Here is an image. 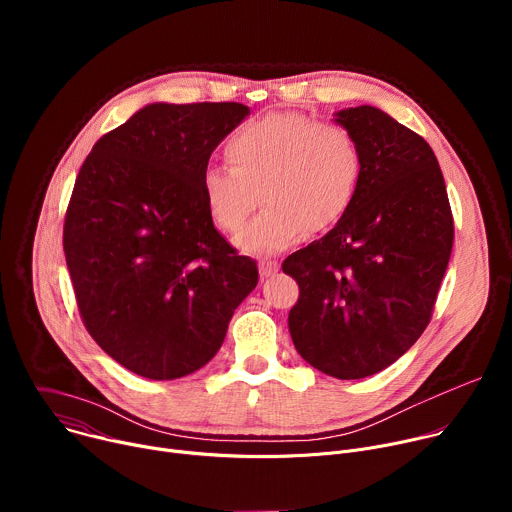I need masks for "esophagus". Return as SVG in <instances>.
<instances>
[{
    "label": "esophagus",
    "mask_w": 512,
    "mask_h": 512,
    "mask_svg": "<svg viewBox=\"0 0 512 512\" xmlns=\"http://www.w3.org/2000/svg\"><path fill=\"white\" fill-rule=\"evenodd\" d=\"M277 269H279V263L273 261V259H263V261H259V273H261L263 279H267V277H271L273 273H277Z\"/></svg>",
    "instance_id": "34e87169"
}]
</instances>
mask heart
I'll list each match as a JSON object with an SVG mask.
<instances>
[{
	"label": "heart",
	"mask_w": 512,
	"mask_h": 512,
	"mask_svg": "<svg viewBox=\"0 0 512 512\" xmlns=\"http://www.w3.org/2000/svg\"><path fill=\"white\" fill-rule=\"evenodd\" d=\"M225 156L231 168L204 170L202 198L214 225L231 235L245 227L259 200L267 204L237 237L251 255L281 253L310 231L340 223L362 178L354 133L302 113H271L243 125Z\"/></svg>",
	"instance_id": "1"
}]
</instances>
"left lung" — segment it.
Instances as JSON below:
<instances>
[{"instance_id": "left-lung-1", "label": "left lung", "mask_w": 512, "mask_h": 512, "mask_svg": "<svg viewBox=\"0 0 512 512\" xmlns=\"http://www.w3.org/2000/svg\"><path fill=\"white\" fill-rule=\"evenodd\" d=\"M362 150L356 198L281 269L300 285L289 334L306 362L350 381L381 373L427 328L454 245L446 182L429 143L385 111L334 115Z\"/></svg>"}]
</instances>
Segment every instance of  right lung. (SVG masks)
I'll return each instance as SVG.
<instances>
[{
  "instance_id": "right-lung-1",
  "label": "right lung",
  "mask_w": 512,
  "mask_h": 512,
  "mask_svg": "<svg viewBox=\"0 0 512 512\" xmlns=\"http://www.w3.org/2000/svg\"><path fill=\"white\" fill-rule=\"evenodd\" d=\"M241 103H152L87 156L64 218V257L93 340L139 377L172 381L221 348L259 281L212 225L200 180Z\"/></svg>"
}]
</instances>
